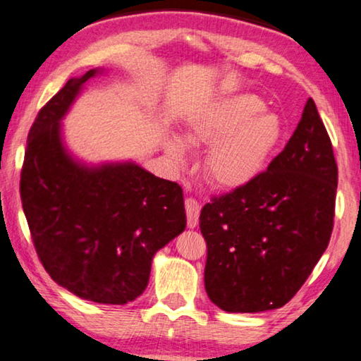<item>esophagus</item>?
<instances>
[{
  "label": "esophagus",
  "instance_id": "1",
  "mask_svg": "<svg viewBox=\"0 0 361 361\" xmlns=\"http://www.w3.org/2000/svg\"><path fill=\"white\" fill-rule=\"evenodd\" d=\"M185 213H187V226L195 228L200 216V205L195 198H185Z\"/></svg>",
  "mask_w": 361,
  "mask_h": 361
}]
</instances>
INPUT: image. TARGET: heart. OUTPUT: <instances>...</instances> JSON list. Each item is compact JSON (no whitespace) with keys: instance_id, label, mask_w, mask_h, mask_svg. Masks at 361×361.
Instances as JSON below:
<instances>
[{"instance_id":"heart-1","label":"heart","mask_w":361,"mask_h":361,"mask_svg":"<svg viewBox=\"0 0 361 361\" xmlns=\"http://www.w3.org/2000/svg\"><path fill=\"white\" fill-rule=\"evenodd\" d=\"M264 109L259 96L241 92L218 99L190 117L185 142L210 146L205 169L215 184L226 189L241 187L265 168L280 143L281 123ZM164 148L177 168L187 164V148L179 138H169Z\"/></svg>"}]
</instances>
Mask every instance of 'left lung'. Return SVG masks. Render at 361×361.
I'll return each mask as SVG.
<instances>
[{"label": "left lung", "instance_id": "obj_1", "mask_svg": "<svg viewBox=\"0 0 361 361\" xmlns=\"http://www.w3.org/2000/svg\"><path fill=\"white\" fill-rule=\"evenodd\" d=\"M337 163L312 99L267 171L202 208L205 290L228 312L286 305L327 249Z\"/></svg>", "mask_w": 361, "mask_h": 361}]
</instances>
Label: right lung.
I'll return each instance as SVG.
<instances>
[{"label": "right lung", "mask_w": 361, "mask_h": 361, "mask_svg": "<svg viewBox=\"0 0 361 361\" xmlns=\"http://www.w3.org/2000/svg\"><path fill=\"white\" fill-rule=\"evenodd\" d=\"M71 78L29 130L20 200L51 280L82 300L125 305L143 293L151 262L185 229L182 189L135 163L90 168L68 153L60 122L87 80Z\"/></svg>", "instance_id": "1"}]
</instances>
